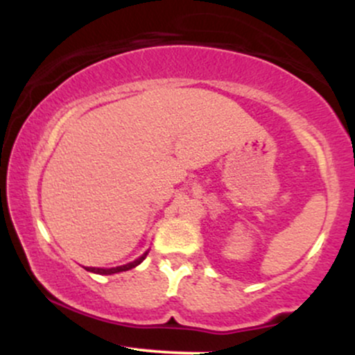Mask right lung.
<instances>
[{
  "label": "right lung",
  "mask_w": 355,
  "mask_h": 355,
  "mask_svg": "<svg viewBox=\"0 0 355 355\" xmlns=\"http://www.w3.org/2000/svg\"><path fill=\"white\" fill-rule=\"evenodd\" d=\"M146 254H144L140 257V259H137L135 262H130L126 263V266H120V267H113V268H96V267H85L88 272H93V274H100V275H112V274H118V272H125V270H130V268L137 267L138 263H141L145 260Z\"/></svg>",
  "instance_id": "obj_1"
}]
</instances>
